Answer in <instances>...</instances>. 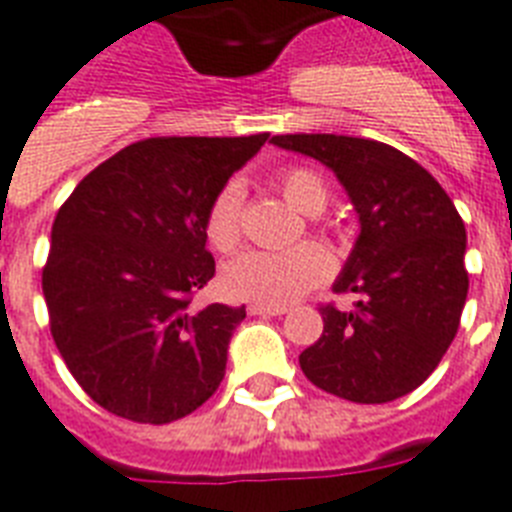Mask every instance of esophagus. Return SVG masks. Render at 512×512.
I'll list each match as a JSON object with an SVG mask.
<instances>
[{
  "mask_svg": "<svg viewBox=\"0 0 512 512\" xmlns=\"http://www.w3.org/2000/svg\"><path fill=\"white\" fill-rule=\"evenodd\" d=\"M287 311H290L287 306H265V303H252V306H249V314H252V317H282Z\"/></svg>",
  "mask_w": 512,
  "mask_h": 512,
  "instance_id": "1",
  "label": "esophagus"
}]
</instances>
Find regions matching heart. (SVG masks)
Listing matches in <instances>:
<instances>
[{
  "label": "heart",
  "instance_id": "heart-1",
  "mask_svg": "<svg viewBox=\"0 0 512 512\" xmlns=\"http://www.w3.org/2000/svg\"><path fill=\"white\" fill-rule=\"evenodd\" d=\"M279 190L300 212L317 214L327 204V185L317 171L290 169L279 177ZM206 239L217 252H230L241 241V190L222 187L206 212ZM333 260L319 244H295L287 249H252L222 268V287L230 298L284 306L314 284L325 282Z\"/></svg>",
  "mask_w": 512,
  "mask_h": 512
}]
</instances>
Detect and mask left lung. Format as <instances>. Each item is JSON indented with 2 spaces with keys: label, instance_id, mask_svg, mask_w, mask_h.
Returning a JSON list of instances; mask_svg holds the SVG:
<instances>
[{
  "label": "left lung",
  "instance_id": "8db88e82",
  "mask_svg": "<svg viewBox=\"0 0 512 512\" xmlns=\"http://www.w3.org/2000/svg\"><path fill=\"white\" fill-rule=\"evenodd\" d=\"M271 144L333 171L360 217V236L335 279L354 311L322 306L325 330L300 354L306 378L351 403H392L438 368L467 300V233L427 169L384 142L284 134Z\"/></svg>",
  "mask_w": 512,
  "mask_h": 512
}]
</instances>
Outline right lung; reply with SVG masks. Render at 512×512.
Here are the masks:
<instances>
[{"label":"right lung","instance_id":"1","mask_svg":"<svg viewBox=\"0 0 512 512\" xmlns=\"http://www.w3.org/2000/svg\"><path fill=\"white\" fill-rule=\"evenodd\" d=\"M268 134L169 136L115 152L58 209L42 292L93 403L169 424L217 392L244 306H190L214 276L206 212Z\"/></svg>","mask_w":512,"mask_h":512}]
</instances>
